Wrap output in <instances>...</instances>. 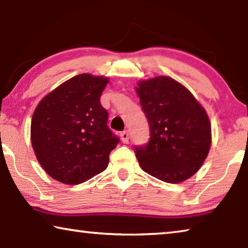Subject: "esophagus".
<instances>
[{
  "instance_id": "34e87169",
  "label": "esophagus",
  "mask_w": 248,
  "mask_h": 248,
  "mask_svg": "<svg viewBox=\"0 0 248 248\" xmlns=\"http://www.w3.org/2000/svg\"><path fill=\"white\" fill-rule=\"evenodd\" d=\"M120 137H121V141H123L124 143H127V142L129 141V132L127 131V130H124V131L121 132Z\"/></svg>"
}]
</instances>
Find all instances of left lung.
<instances>
[{
	"mask_svg": "<svg viewBox=\"0 0 248 248\" xmlns=\"http://www.w3.org/2000/svg\"><path fill=\"white\" fill-rule=\"evenodd\" d=\"M150 124L148 143L134 146L141 169L166 183L196 174L211 144V125L202 106L182 84L166 77L138 84Z\"/></svg>",
	"mask_w": 248,
	"mask_h": 248,
	"instance_id": "8db88e82",
	"label": "left lung"
}]
</instances>
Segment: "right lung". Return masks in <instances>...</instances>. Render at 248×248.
I'll use <instances>...</instances> for the list:
<instances>
[{
  "mask_svg": "<svg viewBox=\"0 0 248 248\" xmlns=\"http://www.w3.org/2000/svg\"><path fill=\"white\" fill-rule=\"evenodd\" d=\"M107 83L103 77L77 75L41 99L33 112V151L58 182L78 185L102 173L120 142L99 100Z\"/></svg>",
  "mask_w": 248,
  "mask_h": 248,
  "instance_id": "obj_1",
  "label": "right lung"
}]
</instances>
